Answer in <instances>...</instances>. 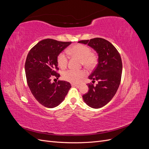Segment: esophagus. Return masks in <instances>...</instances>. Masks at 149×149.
Instances as JSON below:
<instances>
[{"label": "esophagus", "mask_w": 149, "mask_h": 149, "mask_svg": "<svg viewBox=\"0 0 149 149\" xmlns=\"http://www.w3.org/2000/svg\"><path fill=\"white\" fill-rule=\"evenodd\" d=\"M71 85L73 86H76V87H79L81 85V83H71Z\"/></svg>", "instance_id": "34e87169"}]
</instances>
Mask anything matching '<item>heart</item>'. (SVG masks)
<instances>
[{
    "label": "heart",
    "mask_w": 149,
    "mask_h": 149,
    "mask_svg": "<svg viewBox=\"0 0 149 149\" xmlns=\"http://www.w3.org/2000/svg\"><path fill=\"white\" fill-rule=\"evenodd\" d=\"M70 55L79 58L82 64L88 68H92L96 63V58L91 53V48L83 44H76L67 50ZM58 64L61 68H64L68 64V58L65 53H61L58 56ZM86 75L84 71L68 70L62 74V77L67 81L77 83Z\"/></svg>",
    "instance_id": "b5f03b06"
}]
</instances>
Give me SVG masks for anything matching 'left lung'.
<instances>
[{"label":"left lung","instance_id":"8db88e82","mask_svg":"<svg viewBox=\"0 0 149 149\" xmlns=\"http://www.w3.org/2000/svg\"><path fill=\"white\" fill-rule=\"evenodd\" d=\"M78 43L88 45L96 51L98 63L88 78L96 86L88 84L89 91L83 99L86 104L94 109L106 105L114 96L120 83L123 63L121 57L113 45L101 38L81 40Z\"/></svg>","mask_w":149,"mask_h":149}]
</instances>
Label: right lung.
I'll return each mask as SVG.
<instances>
[{"label":"right lung","mask_w":149,"mask_h":149,"mask_svg":"<svg viewBox=\"0 0 149 149\" xmlns=\"http://www.w3.org/2000/svg\"><path fill=\"white\" fill-rule=\"evenodd\" d=\"M71 43L45 39L35 45L26 56L25 71L28 86L34 97L46 107L60 105L71 88L65 81L51 82L52 77H60L56 72L58 55Z\"/></svg>","instance_id":"right-lung-1"}]
</instances>
